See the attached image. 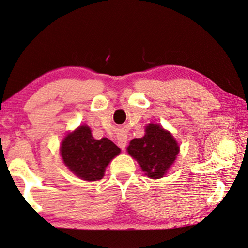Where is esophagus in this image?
Here are the masks:
<instances>
[{"instance_id":"esophagus-1","label":"esophagus","mask_w":248,"mask_h":248,"mask_svg":"<svg viewBox=\"0 0 248 248\" xmlns=\"http://www.w3.org/2000/svg\"><path fill=\"white\" fill-rule=\"evenodd\" d=\"M126 143H127V135L120 134L118 135V146L124 150L126 148Z\"/></svg>"}]
</instances>
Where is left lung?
Here are the masks:
<instances>
[{
	"mask_svg": "<svg viewBox=\"0 0 248 248\" xmlns=\"http://www.w3.org/2000/svg\"><path fill=\"white\" fill-rule=\"evenodd\" d=\"M127 152L138 162L144 175L158 179L164 177L174 164L179 147L168 130L161 125L150 123L146 126L143 137L134 138L129 142Z\"/></svg>",
	"mask_w": 248,
	"mask_h": 248,
	"instance_id": "8db88e82",
	"label": "left lung"
}]
</instances>
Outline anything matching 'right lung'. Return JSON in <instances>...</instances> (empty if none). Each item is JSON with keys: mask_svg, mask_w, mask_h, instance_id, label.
<instances>
[{"mask_svg": "<svg viewBox=\"0 0 248 248\" xmlns=\"http://www.w3.org/2000/svg\"><path fill=\"white\" fill-rule=\"evenodd\" d=\"M121 149L108 138L95 139L87 125H81L63 138L60 147L62 161L78 178L96 181L105 176L106 167Z\"/></svg>", "mask_w": 248, "mask_h": 248, "instance_id": "obj_1", "label": "right lung"}]
</instances>
